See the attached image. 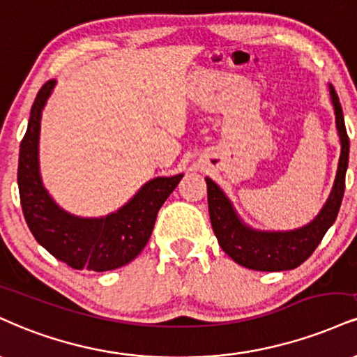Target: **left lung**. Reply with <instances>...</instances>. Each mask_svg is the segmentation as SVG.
Here are the masks:
<instances>
[{"label": "left lung", "instance_id": "left-lung-1", "mask_svg": "<svg viewBox=\"0 0 357 357\" xmlns=\"http://www.w3.org/2000/svg\"><path fill=\"white\" fill-rule=\"evenodd\" d=\"M329 88V98L336 116V130L341 143L336 178L333 188L316 218L307 225L289 231H261L243 221L226 192L206 178L208 184V208L214 234L222 251L234 263L255 271H287L298 268L314 252L317 244L324 238L326 231L336 221L344 195V179L349 161V137H347L344 116L341 102L333 84Z\"/></svg>", "mask_w": 357, "mask_h": 357}]
</instances>
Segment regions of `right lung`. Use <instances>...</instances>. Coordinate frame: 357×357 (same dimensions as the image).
I'll return each instance as SVG.
<instances>
[{
  "label": "right lung",
  "instance_id": "add662e5",
  "mask_svg": "<svg viewBox=\"0 0 357 357\" xmlns=\"http://www.w3.org/2000/svg\"><path fill=\"white\" fill-rule=\"evenodd\" d=\"M51 79L31 106L28 130L20 146L18 188L24 220L34 239L56 259L75 269L111 271L131 263L153 233L162 203L183 174L151 179L118 211L101 218H81L64 211L45 188L40 173L41 114L53 93Z\"/></svg>",
  "mask_w": 357,
  "mask_h": 357
}]
</instances>
